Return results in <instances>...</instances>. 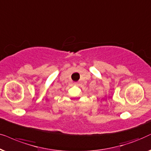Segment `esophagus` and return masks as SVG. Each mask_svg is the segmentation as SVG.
<instances>
[{"label":"esophagus","mask_w":151,"mask_h":151,"mask_svg":"<svg viewBox=\"0 0 151 151\" xmlns=\"http://www.w3.org/2000/svg\"><path fill=\"white\" fill-rule=\"evenodd\" d=\"M74 84H77V83H74Z\"/></svg>","instance_id":"34e87169"}]
</instances>
